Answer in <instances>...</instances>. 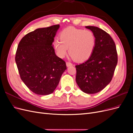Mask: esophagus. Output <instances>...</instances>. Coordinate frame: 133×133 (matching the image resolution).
<instances>
[{
  "label": "esophagus",
  "instance_id": "1",
  "mask_svg": "<svg viewBox=\"0 0 133 133\" xmlns=\"http://www.w3.org/2000/svg\"><path fill=\"white\" fill-rule=\"evenodd\" d=\"M66 66L68 67H69V66H70L73 65V64H72V63H71L70 62H66Z\"/></svg>",
  "mask_w": 133,
  "mask_h": 133
}]
</instances>
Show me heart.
<instances>
[{"label":"heart","mask_w":133,"mask_h":133,"mask_svg":"<svg viewBox=\"0 0 133 133\" xmlns=\"http://www.w3.org/2000/svg\"><path fill=\"white\" fill-rule=\"evenodd\" d=\"M59 39L54 40L53 45L57 55L63 58L69 53L77 62H84L93 53L96 44V38L90 30L68 27L59 34Z\"/></svg>","instance_id":"b5f03b06"}]
</instances>
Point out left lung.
<instances>
[{
    "label": "left lung",
    "mask_w": 133,
    "mask_h": 133,
    "mask_svg": "<svg viewBox=\"0 0 133 133\" xmlns=\"http://www.w3.org/2000/svg\"><path fill=\"white\" fill-rule=\"evenodd\" d=\"M96 38L94 50L85 62L76 65V82L83 92L95 94L110 83L118 63L115 43L110 35L100 28L87 26Z\"/></svg>",
    "instance_id": "8db88e82"
}]
</instances>
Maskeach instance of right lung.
I'll use <instances>...</instances> for the list:
<instances>
[{"label":"right lung","instance_id":"1","mask_svg":"<svg viewBox=\"0 0 133 133\" xmlns=\"http://www.w3.org/2000/svg\"><path fill=\"white\" fill-rule=\"evenodd\" d=\"M60 25L38 28L20 41L15 54L21 78L35 94L42 95L53 92L66 63L56 55L53 43Z\"/></svg>","mask_w":133,"mask_h":133}]
</instances>
